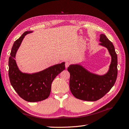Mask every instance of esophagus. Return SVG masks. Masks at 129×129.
Returning a JSON list of instances; mask_svg holds the SVG:
<instances>
[{"label":"esophagus","instance_id":"34e87169","mask_svg":"<svg viewBox=\"0 0 129 129\" xmlns=\"http://www.w3.org/2000/svg\"><path fill=\"white\" fill-rule=\"evenodd\" d=\"M71 64V62H70L69 61H66V63H65V67H66V68H67L68 67H69V66Z\"/></svg>","mask_w":129,"mask_h":129}]
</instances>
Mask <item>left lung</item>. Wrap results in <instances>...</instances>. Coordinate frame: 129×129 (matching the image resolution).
<instances>
[{"instance_id": "left-lung-1", "label": "left lung", "mask_w": 129, "mask_h": 129, "mask_svg": "<svg viewBox=\"0 0 129 129\" xmlns=\"http://www.w3.org/2000/svg\"><path fill=\"white\" fill-rule=\"evenodd\" d=\"M99 45L106 47L111 56L108 72L99 75L88 71L80 64H71L69 87L76 99L87 101H96L103 97L114 86L117 76V55L114 46L105 35H100Z\"/></svg>"}]
</instances>
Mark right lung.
Masks as SVG:
<instances>
[{
	"mask_svg": "<svg viewBox=\"0 0 129 129\" xmlns=\"http://www.w3.org/2000/svg\"><path fill=\"white\" fill-rule=\"evenodd\" d=\"M32 31H26L13 45L9 60V76L11 84L21 98L29 102H36L47 99L51 91L54 79L65 69V62L57 64L37 73L21 72L15 61V55L26 35Z\"/></svg>",
	"mask_w": 129,
	"mask_h": 129,
	"instance_id": "add662e5",
	"label": "right lung"
}]
</instances>
